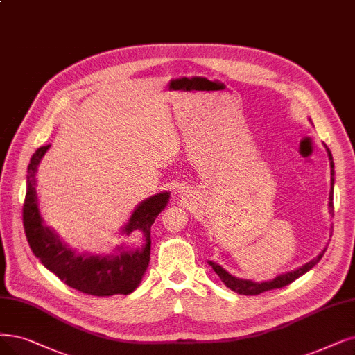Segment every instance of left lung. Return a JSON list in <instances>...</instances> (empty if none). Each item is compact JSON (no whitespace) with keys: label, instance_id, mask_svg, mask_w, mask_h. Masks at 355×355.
Here are the masks:
<instances>
[{"label":"left lung","instance_id":"obj_1","mask_svg":"<svg viewBox=\"0 0 355 355\" xmlns=\"http://www.w3.org/2000/svg\"><path fill=\"white\" fill-rule=\"evenodd\" d=\"M326 151H328V155H329V163H331V192H329V212L334 216V182H335V170H334V159H332V154L329 151V148L326 147ZM326 252V248L318 254V257L315 259L309 261L307 263H304L303 266L294 269V271H290V272H286V274H281L278 277H275L274 279H269V281H263V282H254L252 279H243V278H237L232 274H229L225 271V269L216 263L212 261H208V263L211 265V268L214 269L216 274L220 277V279L224 282L225 287H229L230 290L236 291L237 294H243V295H258L263 291H268V290H274V288H282L286 287L288 284H291V282L294 279H297L299 277L304 275L307 271H310L311 268H313L324 254Z\"/></svg>","mask_w":355,"mask_h":355}]
</instances>
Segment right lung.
I'll return each mask as SVG.
<instances>
[{
    "instance_id": "add662e5",
    "label": "right lung",
    "mask_w": 355,
    "mask_h": 355,
    "mask_svg": "<svg viewBox=\"0 0 355 355\" xmlns=\"http://www.w3.org/2000/svg\"><path fill=\"white\" fill-rule=\"evenodd\" d=\"M51 146L36 150L27 167V188L23 205V224L27 242L35 257L46 269L53 272L67 286L90 295L130 294L143 279L150 263L151 225L164 209L170 193L160 192L139 202L122 229L130 236L139 232L144 236V245L138 249L118 246L115 253L93 254L77 253L64 243L51 227L44 224L36 193L37 166Z\"/></svg>"
}]
</instances>
